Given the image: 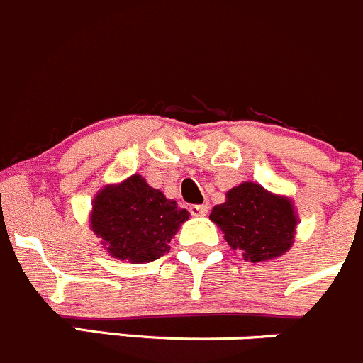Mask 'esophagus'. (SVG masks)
Segmentation results:
<instances>
[{
	"instance_id": "34e87169",
	"label": "esophagus",
	"mask_w": 363,
	"mask_h": 363,
	"mask_svg": "<svg viewBox=\"0 0 363 363\" xmlns=\"http://www.w3.org/2000/svg\"><path fill=\"white\" fill-rule=\"evenodd\" d=\"M189 211L194 217H203V215L208 213V204H192L189 208Z\"/></svg>"
}]
</instances>
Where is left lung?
<instances>
[{
  "label": "left lung",
  "mask_w": 363,
  "mask_h": 363,
  "mask_svg": "<svg viewBox=\"0 0 363 363\" xmlns=\"http://www.w3.org/2000/svg\"><path fill=\"white\" fill-rule=\"evenodd\" d=\"M210 220L243 259L263 263L291 249L298 213L288 196L270 192L259 183L243 182L225 192L224 203L215 204Z\"/></svg>",
  "instance_id": "8db88e82"
}]
</instances>
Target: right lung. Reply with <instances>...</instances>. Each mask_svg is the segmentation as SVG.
<instances>
[{
	"label": "right lung",
	"instance_id": "1",
	"mask_svg": "<svg viewBox=\"0 0 363 363\" xmlns=\"http://www.w3.org/2000/svg\"><path fill=\"white\" fill-rule=\"evenodd\" d=\"M189 211L153 189L141 174L109 183L96 192L89 210V228L109 256L141 264L169 252V243Z\"/></svg>",
	"mask_w": 363,
	"mask_h": 363
}]
</instances>
